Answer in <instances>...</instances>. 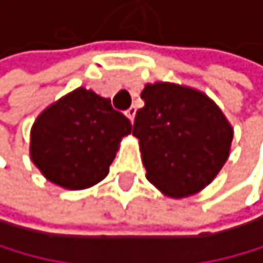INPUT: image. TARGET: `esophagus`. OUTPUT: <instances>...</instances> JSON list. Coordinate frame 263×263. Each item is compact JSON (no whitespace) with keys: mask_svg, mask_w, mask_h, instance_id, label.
Segmentation results:
<instances>
[{"mask_svg":"<svg viewBox=\"0 0 263 263\" xmlns=\"http://www.w3.org/2000/svg\"><path fill=\"white\" fill-rule=\"evenodd\" d=\"M125 115L130 118L132 120V123H133V120H135V115H137V107H130L128 110L125 111Z\"/></svg>","mask_w":263,"mask_h":263,"instance_id":"34e87169","label":"esophagus"}]
</instances>
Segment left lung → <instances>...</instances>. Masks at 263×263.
Wrapping results in <instances>:
<instances>
[{"label":"left lung","instance_id":"obj_1","mask_svg":"<svg viewBox=\"0 0 263 263\" xmlns=\"http://www.w3.org/2000/svg\"><path fill=\"white\" fill-rule=\"evenodd\" d=\"M133 135L140 140L146 178L171 198L206 187L229 158L232 126L206 95L156 82L141 92Z\"/></svg>","mask_w":263,"mask_h":263}]
</instances>
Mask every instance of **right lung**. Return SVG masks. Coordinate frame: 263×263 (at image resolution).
Here are the masks:
<instances>
[{
    "label": "right lung",
    "mask_w": 263,
    "mask_h": 263,
    "mask_svg": "<svg viewBox=\"0 0 263 263\" xmlns=\"http://www.w3.org/2000/svg\"><path fill=\"white\" fill-rule=\"evenodd\" d=\"M132 123L110 99L77 88L47 107L31 130V160L49 181L85 189L108 175Z\"/></svg>",
    "instance_id": "right-lung-1"
}]
</instances>
